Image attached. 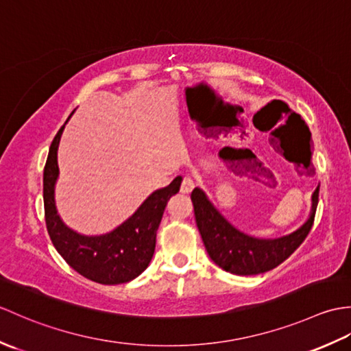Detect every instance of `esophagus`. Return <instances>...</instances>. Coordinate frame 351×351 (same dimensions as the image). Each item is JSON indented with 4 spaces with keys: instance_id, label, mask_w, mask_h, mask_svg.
Listing matches in <instances>:
<instances>
[{
    "instance_id": "obj_1",
    "label": "esophagus",
    "mask_w": 351,
    "mask_h": 351,
    "mask_svg": "<svg viewBox=\"0 0 351 351\" xmlns=\"http://www.w3.org/2000/svg\"><path fill=\"white\" fill-rule=\"evenodd\" d=\"M193 189H195V182H193L191 178H184V181L181 184V193L189 195V193L193 191Z\"/></svg>"
}]
</instances>
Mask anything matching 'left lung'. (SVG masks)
<instances>
[{
    "mask_svg": "<svg viewBox=\"0 0 351 351\" xmlns=\"http://www.w3.org/2000/svg\"><path fill=\"white\" fill-rule=\"evenodd\" d=\"M220 156L229 162L230 169L244 166L243 160L255 156L249 149L225 147ZM319 185L312 195V211L308 221L295 232L274 238V240H259L245 235L235 229L223 215L215 210L200 189L191 191V202L195 206L196 225L202 237L208 255L225 271L240 276H252L273 270L289 258L295 249L304 241L314 225L318 205Z\"/></svg>",
    "mask_w": 351,
    "mask_h": 351,
    "instance_id": "1",
    "label": "left lung"
}]
</instances>
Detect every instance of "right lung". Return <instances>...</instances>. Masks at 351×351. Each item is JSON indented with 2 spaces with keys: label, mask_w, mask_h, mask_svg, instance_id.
<instances>
[{
  "label": "right lung",
  "mask_w": 351,
  "mask_h": 351,
  "mask_svg": "<svg viewBox=\"0 0 351 351\" xmlns=\"http://www.w3.org/2000/svg\"><path fill=\"white\" fill-rule=\"evenodd\" d=\"M63 128L64 125L52 140L43 169L45 221L51 241L73 270L93 282L117 285L136 279L151 263L164 208L180 191L182 178L176 176L167 187L154 191L128 220L111 232L96 237L77 234L58 217L54 200L58 178L57 149Z\"/></svg>",
  "instance_id": "1"
}]
</instances>
